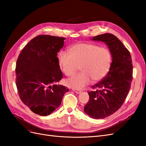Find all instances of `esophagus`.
<instances>
[{"instance_id":"1","label":"esophagus","mask_w":146,"mask_h":146,"mask_svg":"<svg viewBox=\"0 0 146 146\" xmlns=\"http://www.w3.org/2000/svg\"><path fill=\"white\" fill-rule=\"evenodd\" d=\"M72 91H74L77 94H80V92H82L81 90H77V89H72Z\"/></svg>"}]
</instances>
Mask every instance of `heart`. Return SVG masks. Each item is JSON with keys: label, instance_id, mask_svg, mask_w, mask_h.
Returning a JSON list of instances; mask_svg holds the SVG:
<instances>
[{"label": "heart", "instance_id": "b5f03b06", "mask_svg": "<svg viewBox=\"0 0 146 146\" xmlns=\"http://www.w3.org/2000/svg\"><path fill=\"white\" fill-rule=\"evenodd\" d=\"M69 52L61 51L58 54V63L64 74L72 76L79 69V66L82 70L66 81L69 86L81 89L91 79L92 82H98L108 74L112 56L107 48L82 42L70 47Z\"/></svg>", "mask_w": 146, "mask_h": 146}]
</instances>
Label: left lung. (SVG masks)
Returning a JSON list of instances; mask_svg holds the SVG:
<instances>
[{"label": "left lung", "mask_w": 146, "mask_h": 146, "mask_svg": "<svg viewBox=\"0 0 146 146\" xmlns=\"http://www.w3.org/2000/svg\"><path fill=\"white\" fill-rule=\"evenodd\" d=\"M93 41L104 42L112 55V63L107 75L88 92L89 102L84 111L91 117L103 119L110 116L121 107L130 89L133 79V65L130 52L113 34L94 36Z\"/></svg>", "instance_id": "obj_1"}]
</instances>
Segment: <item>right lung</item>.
I'll use <instances>...</instances> for the list:
<instances>
[{
	"label": "right lung",
	"mask_w": 146,
	"mask_h": 146,
	"mask_svg": "<svg viewBox=\"0 0 146 146\" xmlns=\"http://www.w3.org/2000/svg\"><path fill=\"white\" fill-rule=\"evenodd\" d=\"M64 39L39 35L24 47L17 60L16 85L19 98L38 115H49L60 107L64 93L69 91L56 84L63 78L56 56Z\"/></svg>",
	"instance_id": "right-lung-1"
}]
</instances>
